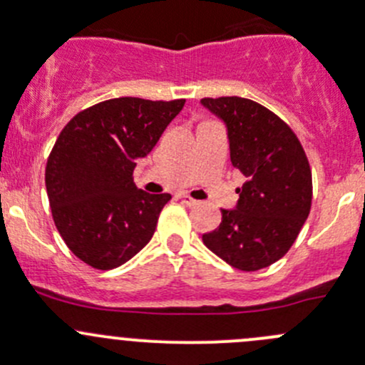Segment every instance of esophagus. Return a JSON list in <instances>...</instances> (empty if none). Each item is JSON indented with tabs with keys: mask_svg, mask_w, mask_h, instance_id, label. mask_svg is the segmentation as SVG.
<instances>
[{
	"mask_svg": "<svg viewBox=\"0 0 365 365\" xmlns=\"http://www.w3.org/2000/svg\"><path fill=\"white\" fill-rule=\"evenodd\" d=\"M178 200L182 201L183 205H187V206H194V205H197V201H196V200H192V197H189V196H187V194H180Z\"/></svg>",
	"mask_w": 365,
	"mask_h": 365,
	"instance_id": "esophagus-1",
	"label": "esophagus"
}]
</instances>
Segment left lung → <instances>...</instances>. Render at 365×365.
Returning a JSON list of instances; mask_svg holds the SVG:
<instances>
[{"label":"left lung","instance_id":"1","mask_svg":"<svg viewBox=\"0 0 365 365\" xmlns=\"http://www.w3.org/2000/svg\"><path fill=\"white\" fill-rule=\"evenodd\" d=\"M227 130L230 159L245 176L237 206L222 208L203 244L238 270L281 259L297 240L312 201V175L295 132L272 111L242 97L203 98Z\"/></svg>","mask_w":365,"mask_h":365}]
</instances>
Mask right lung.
<instances>
[{"mask_svg": "<svg viewBox=\"0 0 365 365\" xmlns=\"http://www.w3.org/2000/svg\"><path fill=\"white\" fill-rule=\"evenodd\" d=\"M185 101L111 98L72 118L54 143L46 189L67 247L90 267L127 263L155 233L169 194H148L132 178Z\"/></svg>", "mask_w": 365, "mask_h": 365, "instance_id": "1", "label": "right lung"}]
</instances>
